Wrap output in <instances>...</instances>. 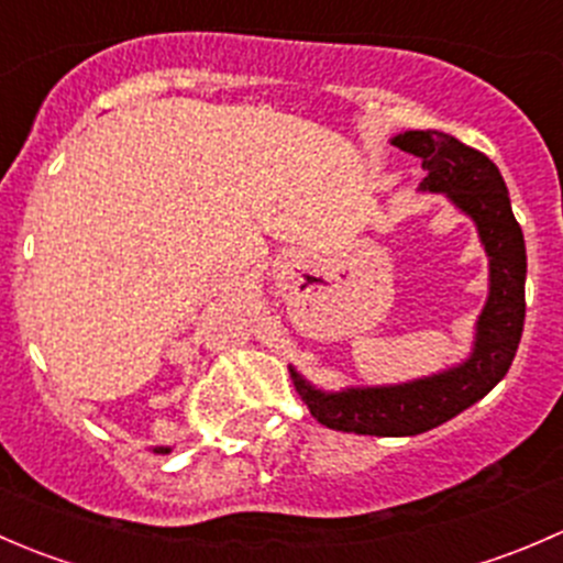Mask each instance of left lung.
<instances>
[{
  "label": "left lung",
  "mask_w": 563,
  "mask_h": 563,
  "mask_svg": "<svg viewBox=\"0 0 563 563\" xmlns=\"http://www.w3.org/2000/svg\"><path fill=\"white\" fill-rule=\"evenodd\" d=\"M397 150L417 155L428 176L419 187L444 192L479 231L490 261V291L476 321L468 360L450 371L391 387L323 391L291 371L294 387L310 413L329 430L360 435H417L450 422L474 406L504 376L518 351L526 321V242L512 214L507 185L496 163L439 130H406Z\"/></svg>",
  "instance_id": "1"
}]
</instances>
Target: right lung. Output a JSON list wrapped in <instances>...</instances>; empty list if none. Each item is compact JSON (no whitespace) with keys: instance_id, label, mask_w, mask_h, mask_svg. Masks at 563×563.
Instances as JSON below:
<instances>
[{"instance_id":"obj_1","label":"right lung","mask_w":563,"mask_h":563,"mask_svg":"<svg viewBox=\"0 0 563 563\" xmlns=\"http://www.w3.org/2000/svg\"><path fill=\"white\" fill-rule=\"evenodd\" d=\"M155 452H161V455H166V452H172V446H155Z\"/></svg>"}]
</instances>
